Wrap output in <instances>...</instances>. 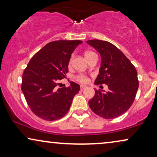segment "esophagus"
Returning <instances> with one entry per match:
<instances>
[{
  "label": "esophagus",
  "mask_w": 157,
  "mask_h": 157,
  "mask_svg": "<svg viewBox=\"0 0 157 157\" xmlns=\"http://www.w3.org/2000/svg\"><path fill=\"white\" fill-rule=\"evenodd\" d=\"M86 88V86H84V85H81V91L84 90Z\"/></svg>",
  "instance_id": "obj_1"
}]
</instances>
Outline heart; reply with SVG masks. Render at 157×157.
I'll list each match as a JSON object with an SVG mask.
<instances>
[{"instance_id":"b5f03b06","label":"heart","mask_w":157,"mask_h":157,"mask_svg":"<svg viewBox=\"0 0 157 157\" xmlns=\"http://www.w3.org/2000/svg\"><path fill=\"white\" fill-rule=\"evenodd\" d=\"M94 53H95L92 52V51H86V52H85V56L87 59L88 58H89L91 55L94 54ZM72 59H73V56L71 57V59L69 60V63L70 64H71V63ZM76 81H78V82H81V83H87L88 81H89V78H88V77L86 76V75H83V74H80V75H78V76H76Z\"/></svg>"}]
</instances>
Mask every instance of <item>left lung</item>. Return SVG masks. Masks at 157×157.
I'll list each match as a JSON object with an SVG mask.
<instances>
[{"label":"left lung","instance_id":"1","mask_svg":"<svg viewBox=\"0 0 157 157\" xmlns=\"http://www.w3.org/2000/svg\"><path fill=\"white\" fill-rule=\"evenodd\" d=\"M101 58L99 74L95 84H106L109 91L95 90V95L89 101L96 114L104 119H114L123 114L134 102L139 81L134 66L117 47L101 40H89Z\"/></svg>","mask_w":157,"mask_h":157}]
</instances>
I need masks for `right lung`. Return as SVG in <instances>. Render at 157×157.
<instances>
[{
    "mask_svg": "<svg viewBox=\"0 0 157 157\" xmlns=\"http://www.w3.org/2000/svg\"><path fill=\"white\" fill-rule=\"evenodd\" d=\"M81 43L79 40L48 43L31 58L23 71L21 90L30 109L40 119H60L69 110L80 86L71 81L68 87L58 89V81L66 77L71 53Z\"/></svg>",
    "mask_w": 157,
    "mask_h": 157,
    "instance_id": "obj_1",
    "label": "right lung"
}]
</instances>
